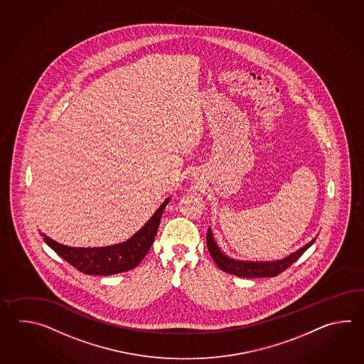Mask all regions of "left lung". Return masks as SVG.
<instances>
[{
	"label": "left lung",
	"instance_id": "obj_1",
	"mask_svg": "<svg viewBox=\"0 0 364 364\" xmlns=\"http://www.w3.org/2000/svg\"><path fill=\"white\" fill-rule=\"evenodd\" d=\"M314 242H315V240H311L306 246L299 248L298 251H295L291 255L287 256L282 260H276V262H240V260L230 259V257H228L221 252V250L217 246L215 238L212 235L210 228H209L208 232H207V247H208L209 254L212 256V259L217 264V267L221 271L230 273L234 276H238V277H245V279L276 277L277 274L287 271L291 264L296 262Z\"/></svg>",
	"mask_w": 364,
	"mask_h": 364
}]
</instances>
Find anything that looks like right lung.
I'll use <instances>...</instances> for the list:
<instances>
[{"instance_id": "1", "label": "right lung", "mask_w": 364, "mask_h": 364, "mask_svg": "<svg viewBox=\"0 0 364 364\" xmlns=\"http://www.w3.org/2000/svg\"><path fill=\"white\" fill-rule=\"evenodd\" d=\"M168 198L157 209L155 215L151 217L139 232H135L130 240L107 246V247H69L61 245L55 240H50L46 234L44 242L49 247L55 250L63 260L71 264L77 271L83 272L85 274H96V276H110L121 272L134 269L138 264L147 255L149 248L154 243L156 232L163 216L164 208L169 203Z\"/></svg>"}]
</instances>
